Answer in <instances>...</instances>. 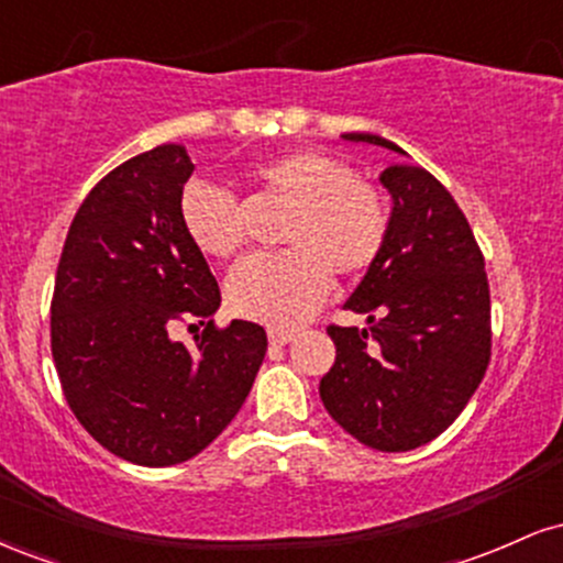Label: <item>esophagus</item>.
I'll return each mask as SVG.
<instances>
[{
    "mask_svg": "<svg viewBox=\"0 0 563 563\" xmlns=\"http://www.w3.org/2000/svg\"><path fill=\"white\" fill-rule=\"evenodd\" d=\"M267 335H269V344H277V346L290 344V341L296 339V333L294 331H286V328H269Z\"/></svg>",
    "mask_w": 563,
    "mask_h": 563,
    "instance_id": "esophagus-1",
    "label": "esophagus"
}]
</instances>
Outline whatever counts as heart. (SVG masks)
Segmentation results:
<instances>
[{
    "instance_id": "obj_1",
    "label": "heart",
    "mask_w": 563,
    "mask_h": 563,
    "mask_svg": "<svg viewBox=\"0 0 563 563\" xmlns=\"http://www.w3.org/2000/svg\"><path fill=\"white\" fill-rule=\"evenodd\" d=\"M264 196L290 203L280 241L288 251L256 254L238 264L228 301L241 318L290 328L307 320L341 277L367 273L389 241L391 211L384 192L341 158L322 151H290L251 166ZM179 219L192 243L214 260H230L245 241V217L232 192L209 183L185 185Z\"/></svg>"
}]
</instances>
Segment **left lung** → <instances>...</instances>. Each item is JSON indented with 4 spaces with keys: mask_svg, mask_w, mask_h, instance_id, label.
Wrapping results in <instances>:
<instances>
[{
    "mask_svg": "<svg viewBox=\"0 0 563 563\" xmlns=\"http://www.w3.org/2000/svg\"><path fill=\"white\" fill-rule=\"evenodd\" d=\"M344 137L405 153L378 134ZM380 183L394 198L389 241L346 301L371 325H328L335 363L320 397L367 448L407 452L442 434L482 384L493 354L489 283L466 214L434 174L394 164Z\"/></svg>",
    "mask_w": 563,
    "mask_h": 563,
    "instance_id": "left-lung-1",
    "label": "left lung"
}]
</instances>
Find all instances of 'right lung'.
<instances>
[{
  "instance_id": "right-lung-1",
  "label": "right lung",
  "mask_w": 563,
  "mask_h": 563,
  "mask_svg": "<svg viewBox=\"0 0 563 563\" xmlns=\"http://www.w3.org/2000/svg\"><path fill=\"white\" fill-rule=\"evenodd\" d=\"M190 174L183 145L108 172L76 211L55 275L49 341L68 407L137 466H174L209 448L267 352L256 322H214L217 277L179 219ZM177 321L205 331L183 345L170 335Z\"/></svg>"
}]
</instances>
